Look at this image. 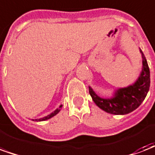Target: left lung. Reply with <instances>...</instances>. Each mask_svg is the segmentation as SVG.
Returning a JSON list of instances; mask_svg holds the SVG:
<instances>
[{"label": "left lung", "instance_id": "obj_1", "mask_svg": "<svg viewBox=\"0 0 155 155\" xmlns=\"http://www.w3.org/2000/svg\"><path fill=\"white\" fill-rule=\"evenodd\" d=\"M140 52L142 56V70L133 84L117 89L110 98L100 97L90 86L88 87L93 101L104 111L113 114H128L137 109L145 100L150 85V74L146 57L140 49Z\"/></svg>", "mask_w": 155, "mask_h": 155}]
</instances>
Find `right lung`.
I'll return each instance as SVG.
<instances>
[{
  "mask_svg": "<svg viewBox=\"0 0 155 155\" xmlns=\"http://www.w3.org/2000/svg\"><path fill=\"white\" fill-rule=\"evenodd\" d=\"M62 105H61V106H59L58 109H56L55 110H54V112H52L51 114H49V115H47V116L45 117H43V118H41V119H37V120H35V121H45V120H49L50 118H52V117H54V115H56L58 113L60 110H61V108H62ZM33 121H34V120H32Z\"/></svg>",
  "mask_w": 155,
  "mask_h": 155,
  "instance_id": "obj_1",
  "label": "right lung"
}]
</instances>
